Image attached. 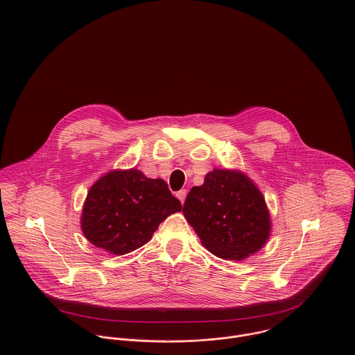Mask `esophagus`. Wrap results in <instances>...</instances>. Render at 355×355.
<instances>
[{
	"label": "esophagus",
	"instance_id": "1",
	"mask_svg": "<svg viewBox=\"0 0 355 355\" xmlns=\"http://www.w3.org/2000/svg\"><path fill=\"white\" fill-rule=\"evenodd\" d=\"M185 196H187V189H181V191L177 192V198L181 200V204H184Z\"/></svg>",
	"mask_w": 355,
	"mask_h": 355
}]
</instances>
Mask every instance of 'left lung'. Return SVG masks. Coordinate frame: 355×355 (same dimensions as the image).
I'll return each instance as SVG.
<instances>
[{
  "label": "left lung",
  "mask_w": 355,
  "mask_h": 355,
  "mask_svg": "<svg viewBox=\"0 0 355 355\" xmlns=\"http://www.w3.org/2000/svg\"><path fill=\"white\" fill-rule=\"evenodd\" d=\"M182 212L202 244L225 260L248 257L270 234L266 200L241 173H208L204 185L193 187L187 195Z\"/></svg>",
  "instance_id": "8db88e82"
}]
</instances>
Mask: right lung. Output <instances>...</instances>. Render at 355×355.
<instances>
[{
	"instance_id": "obj_1",
	"label": "right lung",
	"mask_w": 355,
	"mask_h": 355,
	"mask_svg": "<svg viewBox=\"0 0 355 355\" xmlns=\"http://www.w3.org/2000/svg\"><path fill=\"white\" fill-rule=\"evenodd\" d=\"M181 208L164 180L147 178L135 168L112 171L91 187L81 229L94 245L122 256L146 244Z\"/></svg>"
}]
</instances>
